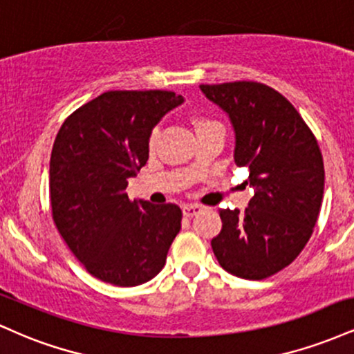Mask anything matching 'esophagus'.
<instances>
[{"label":"esophagus","mask_w":354,"mask_h":354,"mask_svg":"<svg viewBox=\"0 0 354 354\" xmlns=\"http://www.w3.org/2000/svg\"><path fill=\"white\" fill-rule=\"evenodd\" d=\"M201 206L200 205H183V214L188 218H193L194 214L201 213Z\"/></svg>","instance_id":"1"}]
</instances>
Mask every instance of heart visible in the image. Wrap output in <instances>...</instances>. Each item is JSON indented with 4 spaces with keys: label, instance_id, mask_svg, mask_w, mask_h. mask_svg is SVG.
<instances>
[{
    "label": "heart",
    "instance_id": "1",
    "mask_svg": "<svg viewBox=\"0 0 354 354\" xmlns=\"http://www.w3.org/2000/svg\"><path fill=\"white\" fill-rule=\"evenodd\" d=\"M209 124H214V123H211V121H208V120H196L194 121V128H196V131L198 129H201V128H205V126H209ZM156 138H158V129H154V131L151 133V138H149V145H154L156 143Z\"/></svg>",
    "mask_w": 354,
    "mask_h": 354
}]
</instances>
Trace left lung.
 Segmentation results:
<instances>
[{"label": "left lung", "mask_w": 354, "mask_h": 354, "mask_svg": "<svg viewBox=\"0 0 354 354\" xmlns=\"http://www.w3.org/2000/svg\"><path fill=\"white\" fill-rule=\"evenodd\" d=\"M203 95L230 118L233 158L250 169L254 196L245 211L221 209L211 239L219 265L245 279H265L301 253L318 219L324 166L311 129L283 95L266 84H201Z\"/></svg>", "instance_id": "obj_1"}]
</instances>
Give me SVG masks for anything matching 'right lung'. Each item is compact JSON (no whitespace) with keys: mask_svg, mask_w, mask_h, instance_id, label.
<instances>
[{"mask_svg":"<svg viewBox=\"0 0 354 354\" xmlns=\"http://www.w3.org/2000/svg\"><path fill=\"white\" fill-rule=\"evenodd\" d=\"M173 91H108L76 109L50 160L53 219L88 273L115 286L154 278L181 230V209L131 201L129 178L146 165L154 126L180 104Z\"/></svg>","mask_w":354,"mask_h":354,"instance_id":"right-lung-1","label":"right lung"}]
</instances>
